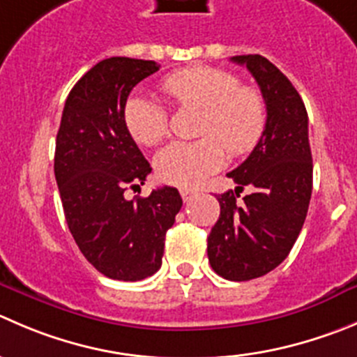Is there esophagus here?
<instances>
[{
    "label": "esophagus",
    "instance_id": "1",
    "mask_svg": "<svg viewBox=\"0 0 357 357\" xmlns=\"http://www.w3.org/2000/svg\"><path fill=\"white\" fill-rule=\"evenodd\" d=\"M195 195H196V192L192 191V189H188V188L181 189V196H182V199H184V202H189V199H191Z\"/></svg>",
    "mask_w": 357,
    "mask_h": 357
}]
</instances>
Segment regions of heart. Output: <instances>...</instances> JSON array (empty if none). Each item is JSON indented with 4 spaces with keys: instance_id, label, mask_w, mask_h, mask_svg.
<instances>
[{
    "instance_id": "obj_1",
    "label": "heart",
    "mask_w": 357,
    "mask_h": 357,
    "mask_svg": "<svg viewBox=\"0 0 357 357\" xmlns=\"http://www.w3.org/2000/svg\"><path fill=\"white\" fill-rule=\"evenodd\" d=\"M161 89L178 107L203 110L196 142H173L155 158L161 181L195 188L231 155L249 154L266 128V103L256 87L240 86L235 73L195 66L168 75ZM126 128L137 144L152 147L168 135V114L155 101L133 96L124 107Z\"/></svg>"
}]
</instances>
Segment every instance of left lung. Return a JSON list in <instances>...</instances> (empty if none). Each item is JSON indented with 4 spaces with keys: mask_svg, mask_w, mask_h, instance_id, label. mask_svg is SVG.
Wrapping results in <instances>:
<instances>
[{
    "mask_svg": "<svg viewBox=\"0 0 357 357\" xmlns=\"http://www.w3.org/2000/svg\"><path fill=\"white\" fill-rule=\"evenodd\" d=\"M252 73L266 103V128L249 158L227 173L235 191L217 196L220 215L208 235V261L226 280L266 275L293 249L312 196V152L303 100L286 75L259 54L231 57ZM251 192L242 202L239 192Z\"/></svg>",
    "mask_w": 357,
    "mask_h": 357,
    "instance_id": "8db88e82",
    "label": "left lung"
}]
</instances>
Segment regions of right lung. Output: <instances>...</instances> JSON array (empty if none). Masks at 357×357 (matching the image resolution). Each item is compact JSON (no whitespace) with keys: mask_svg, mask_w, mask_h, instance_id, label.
<instances>
[{"mask_svg":"<svg viewBox=\"0 0 357 357\" xmlns=\"http://www.w3.org/2000/svg\"><path fill=\"white\" fill-rule=\"evenodd\" d=\"M155 61L108 57L70 91L56 138L54 173L64 217L86 259L105 277L142 280L161 268L166 231L182 198L175 188L126 198L152 172L124 122L133 87Z\"/></svg>","mask_w":357,"mask_h":357,"instance_id":"right-lung-1","label":"right lung"}]
</instances>
